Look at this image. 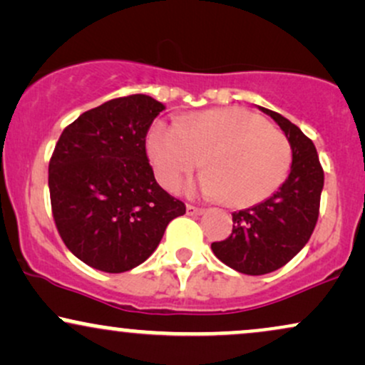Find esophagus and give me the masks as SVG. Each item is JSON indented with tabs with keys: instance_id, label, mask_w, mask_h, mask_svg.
Instances as JSON below:
<instances>
[{
	"instance_id": "obj_1",
	"label": "esophagus",
	"mask_w": 365,
	"mask_h": 365,
	"mask_svg": "<svg viewBox=\"0 0 365 365\" xmlns=\"http://www.w3.org/2000/svg\"><path fill=\"white\" fill-rule=\"evenodd\" d=\"M205 210L200 209V207H195V205H187V214L188 216H202Z\"/></svg>"
}]
</instances>
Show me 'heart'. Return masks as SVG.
<instances>
[{"mask_svg":"<svg viewBox=\"0 0 365 365\" xmlns=\"http://www.w3.org/2000/svg\"><path fill=\"white\" fill-rule=\"evenodd\" d=\"M146 153L158 182L177 190L204 165L197 183L210 199L236 209L253 207L279 190L292 163V148L262 115L241 107L192 113L182 122H153Z\"/></svg>","mask_w":365,"mask_h":365,"instance_id":"obj_1","label":"heart"}]
</instances>
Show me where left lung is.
<instances>
[{
    "mask_svg": "<svg viewBox=\"0 0 365 365\" xmlns=\"http://www.w3.org/2000/svg\"><path fill=\"white\" fill-rule=\"evenodd\" d=\"M258 108L274 118L291 143V170L274 195L232 212L230 238L210 245L219 260L247 275L270 274L304 248L318 221L324 183L313 140L289 118L269 108Z\"/></svg>",
    "mask_w": 365,
    "mask_h": 365,
    "instance_id": "8db88e82",
    "label": "left lung"
}]
</instances>
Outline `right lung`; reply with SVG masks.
<instances>
[{
  "mask_svg": "<svg viewBox=\"0 0 365 365\" xmlns=\"http://www.w3.org/2000/svg\"><path fill=\"white\" fill-rule=\"evenodd\" d=\"M165 105L148 95L108 100L66 127L49 163L54 221L86 265L120 274L146 262L185 205L158 185L146 134Z\"/></svg>",
  "mask_w": 365,
  "mask_h": 365,
  "instance_id": "right-lung-1",
  "label": "right lung"
}]
</instances>
